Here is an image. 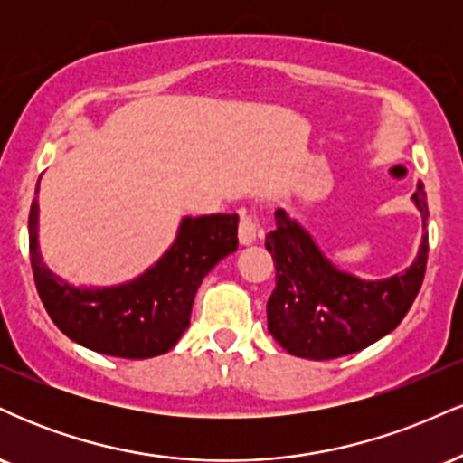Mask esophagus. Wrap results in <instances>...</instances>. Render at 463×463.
I'll list each match as a JSON object with an SVG mask.
<instances>
[{
  "label": "esophagus",
  "mask_w": 463,
  "mask_h": 463,
  "mask_svg": "<svg viewBox=\"0 0 463 463\" xmlns=\"http://www.w3.org/2000/svg\"><path fill=\"white\" fill-rule=\"evenodd\" d=\"M259 235H261V226H259L257 217L243 213L241 222H239V241H241L243 246H248V243L257 241Z\"/></svg>",
  "instance_id": "34e87169"
}]
</instances>
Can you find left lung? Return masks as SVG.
Returning a JSON list of instances; mask_svg holds the SVG:
<instances>
[{"label": "left lung", "mask_w": 463, "mask_h": 463, "mask_svg": "<svg viewBox=\"0 0 463 463\" xmlns=\"http://www.w3.org/2000/svg\"><path fill=\"white\" fill-rule=\"evenodd\" d=\"M413 202L427 231L429 204L422 184ZM274 217L276 228L265 235L276 268L268 331L287 353L316 361L344 357L368 348L402 322L427 272V235L405 272L383 280H359L328 263L309 232L285 211H276Z\"/></svg>", "instance_id": "obj_1"}]
</instances>
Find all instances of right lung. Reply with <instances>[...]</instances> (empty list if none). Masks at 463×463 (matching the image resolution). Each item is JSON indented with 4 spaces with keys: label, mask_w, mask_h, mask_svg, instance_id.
<instances>
[{
    "label": "right lung",
    "mask_w": 463,
    "mask_h": 463,
    "mask_svg": "<svg viewBox=\"0 0 463 463\" xmlns=\"http://www.w3.org/2000/svg\"><path fill=\"white\" fill-rule=\"evenodd\" d=\"M36 222L39 202L32 200L30 263L52 322L73 342L121 359H150L176 346L202 279L239 243L237 213L184 217L174 246L139 279L110 289H76L41 261Z\"/></svg>",
    "instance_id": "add662e5"
}]
</instances>
